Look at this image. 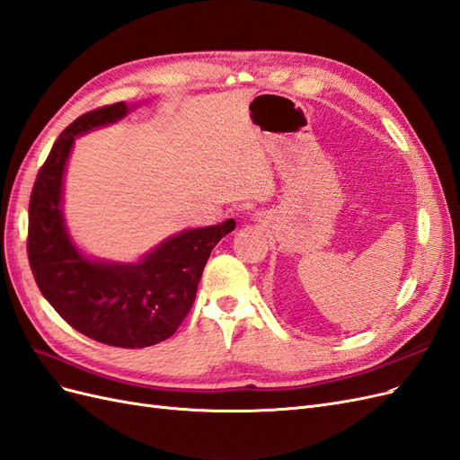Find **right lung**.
<instances>
[{"label":"right lung","instance_id":"1","mask_svg":"<svg viewBox=\"0 0 460 460\" xmlns=\"http://www.w3.org/2000/svg\"><path fill=\"white\" fill-rule=\"evenodd\" d=\"M134 107L105 105L66 127L36 176L29 205V261L41 296L80 333L124 349L172 336L191 309L213 247L235 228L228 218L182 230L136 262L92 259L80 252L63 217L66 161L76 136L113 124Z\"/></svg>","mask_w":460,"mask_h":460}]
</instances>
